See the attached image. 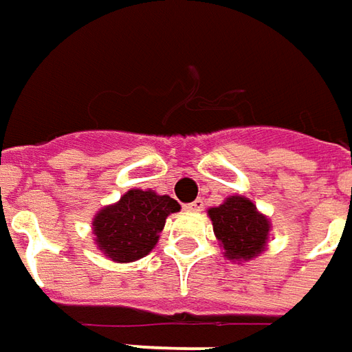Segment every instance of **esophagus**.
I'll return each instance as SVG.
<instances>
[{
  "label": "esophagus",
  "mask_w": 352,
  "mask_h": 352,
  "mask_svg": "<svg viewBox=\"0 0 352 352\" xmlns=\"http://www.w3.org/2000/svg\"><path fill=\"white\" fill-rule=\"evenodd\" d=\"M202 208H204V200H202V198H196L195 202L186 204V210H188V212H202Z\"/></svg>",
  "instance_id": "obj_1"
}]
</instances>
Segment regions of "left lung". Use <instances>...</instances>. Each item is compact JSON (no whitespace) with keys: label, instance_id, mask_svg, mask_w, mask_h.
<instances>
[{"label":"left lung","instance_id":"1","mask_svg":"<svg viewBox=\"0 0 352 352\" xmlns=\"http://www.w3.org/2000/svg\"><path fill=\"white\" fill-rule=\"evenodd\" d=\"M208 216L227 260L241 264L254 260L266 250L272 221L250 198L241 195L229 196L223 204L210 208Z\"/></svg>","mask_w":352,"mask_h":352}]
</instances>
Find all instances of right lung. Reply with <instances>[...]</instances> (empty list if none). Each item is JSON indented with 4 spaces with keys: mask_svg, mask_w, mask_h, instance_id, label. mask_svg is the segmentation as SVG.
Segmentation results:
<instances>
[{
    "mask_svg": "<svg viewBox=\"0 0 352 352\" xmlns=\"http://www.w3.org/2000/svg\"><path fill=\"white\" fill-rule=\"evenodd\" d=\"M181 206L171 196L156 190L131 188L116 204L104 206L92 219V235L100 252L111 262H136L160 241L169 214Z\"/></svg>",
    "mask_w": 352,
    "mask_h": 352,
    "instance_id": "right-lung-1",
    "label": "right lung"
}]
</instances>
